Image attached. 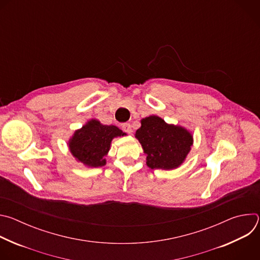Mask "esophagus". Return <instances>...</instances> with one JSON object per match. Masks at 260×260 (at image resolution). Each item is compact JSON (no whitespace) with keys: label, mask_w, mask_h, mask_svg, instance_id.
<instances>
[{"label":"esophagus","mask_w":260,"mask_h":260,"mask_svg":"<svg viewBox=\"0 0 260 260\" xmlns=\"http://www.w3.org/2000/svg\"><path fill=\"white\" fill-rule=\"evenodd\" d=\"M121 127H122V131L126 134H132L133 133V129H132V125L129 123H122L121 124Z\"/></svg>","instance_id":"34e87169"}]
</instances>
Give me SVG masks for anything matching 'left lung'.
Returning a JSON list of instances; mask_svg holds the SVG:
<instances>
[{
  "mask_svg": "<svg viewBox=\"0 0 260 260\" xmlns=\"http://www.w3.org/2000/svg\"><path fill=\"white\" fill-rule=\"evenodd\" d=\"M141 124L136 138L147 154L148 167L172 170L184 161L192 145V136L188 131L168 124L154 115L142 119Z\"/></svg>",
  "mask_w": 260,
  "mask_h": 260,
  "instance_id": "8db88e82",
  "label": "left lung"
}]
</instances>
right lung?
Returning a JSON list of instances; mask_svg holds the SVG:
<instances>
[{
  "instance_id": "1",
  "label": "right lung",
  "mask_w": 260,
  "mask_h": 260,
  "mask_svg": "<svg viewBox=\"0 0 260 260\" xmlns=\"http://www.w3.org/2000/svg\"><path fill=\"white\" fill-rule=\"evenodd\" d=\"M124 135L115 125H104L98 120H90L74 134L69 147L72 154L79 161L98 168L106 165L104 156L110 149L112 139Z\"/></svg>"
}]
</instances>
